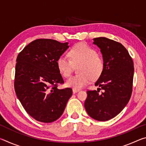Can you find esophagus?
<instances>
[{
    "instance_id": "obj_1",
    "label": "esophagus",
    "mask_w": 146,
    "mask_h": 146,
    "mask_svg": "<svg viewBox=\"0 0 146 146\" xmlns=\"http://www.w3.org/2000/svg\"><path fill=\"white\" fill-rule=\"evenodd\" d=\"M79 91H80V90H77V89H75V88L73 89V93H77V92H78Z\"/></svg>"
}]
</instances>
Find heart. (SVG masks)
<instances>
[{
	"label": "heart",
	"mask_w": 146,
	"mask_h": 146,
	"mask_svg": "<svg viewBox=\"0 0 146 146\" xmlns=\"http://www.w3.org/2000/svg\"><path fill=\"white\" fill-rule=\"evenodd\" d=\"M68 56L70 60L64 56L57 59L56 66L59 72L64 77L68 78L72 74L74 67H78L80 74L71 76L66 81L68 87L77 90L84 87L91 79H97L104 69L103 58L97 51L84 43H79L70 49Z\"/></svg>",
	"instance_id": "1"
}]
</instances>
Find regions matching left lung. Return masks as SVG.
<instances>
[{
	"instance_id": "8db88e82",
	"label": "left lung",
	"mask_w": 146,
	"mask_h": 146,
	"mask_svg": "<svg viewBox=\"0 0 146 146\" xmlns=\"http://www.w3.org/2000/svg\"><path fill=\"white\" fill-rule=\"evenodd\" d=\"M100 49L104 62L102 75L95 83L100 88L87 91L84 107L88 115L98 121H107L122 111L132 93L133 61L122 44L106 37L93 38ZM104 92L99 94L98 90Z\"/></svg>"
}]
</instances>
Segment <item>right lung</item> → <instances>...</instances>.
Returning a JSON list of instances; mask_svg holds the SVG:
<instances>
[{
    "label": "right lung",
    "mask_w": 146,
    "mask_h": 146,
    "mask_svg": "<svg viewBox=\"0 0 146 146\" xmlns=\"http://www.w3.org/2000/svg\"><path fill=\"white\" fill-rule=\"evenodd\" d=\"M68 43L36 39L17 56L14 87L17 98L32 118L49 123L60 117L72 90L57 88L64 83L56 66Z\"/></svg>",
    "instance_id": "obj_1"
}]
</instances>
